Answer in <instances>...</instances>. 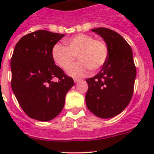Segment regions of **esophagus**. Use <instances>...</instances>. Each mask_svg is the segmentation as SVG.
<instances>
[{"instance_id":"1","label":"esophagus","mask_w":154,"mask_h":154,"mask_svg":"<svg viewBox=\"0 0 154 154\" xmlns=\"http://www.w3.org/2000/svg\"><path fill=\"white\" fill-rule=\"evenodd\" d=\"M81 81V79H74V82H79Z\"/></svg>"}]
</instances>
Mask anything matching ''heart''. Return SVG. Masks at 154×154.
Returning <instances> with one entry per match:
<instances>
[{"mask_svg": "<svg viewBox=\"0 0 154 154\" xmlns=\"http://www.w3.org/2000/svg\"><path fill=\"white\" fill-rule=\"evenodd\" d=\"M65 43L67 47L58 44L53 47L52 58L59 67L67 69L78 56L80 62L68 70L71 75H85L89 69L99 70L108 59L109 48L106 42L94 39L92 35L79 34L66 39Z\"/></svg>", "mask_w": 154, "mask_h": 154, "instance_id": "1", "label": "heart"}]
</instances>
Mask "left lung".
<instances>
[{
	"label": "left lung",
	"instance_id": "1",
	"mask_svg": "<svg viewBox=\"0 0 154 154\" xmlns=\"http://www.w3.org/2000/svg\"><path fill=\"white\" fill-rule=\"evenodd\" d=\"M104 39L109 56L93 78L87 79V108L98 117L112 118L130 103L134 89L137 69L131 47L117 32L106 28L92 29Z\"/></svg>",
	"mask_w": 154,
	"mask_h": 154
}]
</instances>
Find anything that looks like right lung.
<instances>
[{"instance_id": "right-lung-1", "label": "right lung", "mask_w": 154, "mask_h": 154, "mask_svg": "<svg viewBox=\"0 0 154 154\" xmlns=\"http://www.w3.org/2000/svg\"><path fill=\"white\" fill-rule=\"evenodd\" d=\"M65 35L39 30L24 35L16 44L11 60V88L24 112L39 121L60 113L73 79L55 64L52 49ZM57 78L58 81L52 79Z\"/></svg>"}]
</instances>
